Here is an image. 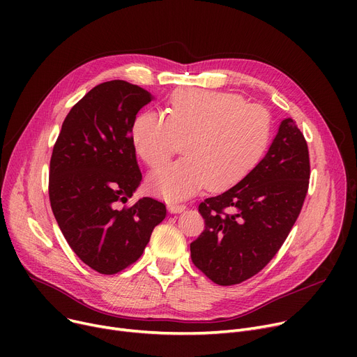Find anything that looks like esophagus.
Here are the masks:
<instances>
[{
  "instance_id": "esophagus-1",
  "label": "esophagus",
  "mask_w": 357,
  "mask_h": 357,
  "mask_svg": "<svg viewBox=\"0 0 357 357\" xmlns=\"http://www.w3.org/2000/svg\"><path fill=\"white\" fill-rule=\"evenodd\" d=\"M167 208H169V211H171V213L176 214V213H182L186 208V205L185 204H178V202H169L167 204Z\"/></svg>"
}]
</instances>
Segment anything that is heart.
Masks as SVG:
<instances>
[{
  "label": "heart",
  "mask_w": 357,
  "mask_h": 357,
  "mask_svg": "<svg viewBox=\"0 0 357 357\" xmlns=\"http://www.w3.org/2000/svg\"><path fill=\"white\" fill-rule=\"evenodd\" d=\"M271 131L269 112L236 93L181 89L172 93L166 116L153 109L140 112L131 143L147 166L158 167L183 142L185 158L149 179L156 195L183 199L205 186L221 191L245 179L264 158Z\"/></svg>",
  "instance_id": "obj_1"
}]
</instances>
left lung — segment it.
<instances>
[{
    "label": "left lung",
    "mask_w": 357,
    "mask_h": 357,
    "mask_svg": "<svg viewBox=\"0 0 357 357\" xmlns=\"http://www.w3.org/2000/svg\"><path fill=\"white\" fill-rule=\"evenodd\" d=\"M308 183V144L296 123L287 119L266 156L245 179L198 205L205 226L191 243L192 264L222 287L259 273L294 227Z\"/></svg>",
    "instance_id": "obj_1"
}]
</instances>
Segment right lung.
Listing matches in <instances>:
<instances>
[{"label": "right lung", "mask_w": 357, "mask_h": 357, "mask_svg": "<svg viewBox=\"0 0 357 357\" xmlns=\"http://www.w3.org/2000/svg\"><path fill=\"white\" fill-rule=\"evenodd\" d=\"M150 100L120 79L93 86L70 108L53 146L52 211L70 249L102 275L133 265L166 215L155 198L127 204L142 182L131 128Z\"/></svg>", "instance_id": "1"}]
</instances>
